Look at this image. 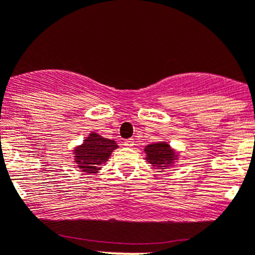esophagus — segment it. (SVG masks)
I'll use <instances>...</instances> for the list:
<instances>
[{
    "instance_id": "34e87169",
    "label": "esophagus",
    "mask_w": 255,
    "mask_h": 255,
    "mask_svg": "<svg viewBox=\"0 0 255 255\" xmlns=\"http://www.w3.org/2000/svg\"><path fill=\"white\" fill-rule=\"evenodd\" d=\"M123 144H125L126 147H133V145H134V140H133V138H128V139H126L125 142H123Z\"/></svg>"
}]
</instances>
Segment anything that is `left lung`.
<instances>
[{
  "label": "left lung",
  "mask_w": 255,
  "mask_h": 255,
  "mask_svg": "<svg viewBox=\"0 0 255 255\" xmlns=\"http://www.w3.org/2000/svg\"><path fill=\"white\" fill-rule=\"evenodd\" d=\"M144 150L147 153L148 162L155 169H164V167L169 165L174 159V153L165 142L147 145Z\"/></svg>",
  "instance_id": "left-lung-1"
}]
</instances>
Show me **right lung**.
Wrapping results in <instances>:
<instances>
[{"label":"right lung","instance_id":"add662e5","mask_svg":"<svg viewBox=\"0 0 255 255\" xmlns=\"http://www.w3.org/2000/svg\"><path fill=\"white\" fill-rule=\"evenodd\" d=\"M117 147L115 140L101 137L97 133H91L83 144L75 149V162L83 172L97 173L100 165L107 162L111 153Z\"/></svg>","mask_w":255,"mask_h":255}]
</instances>
